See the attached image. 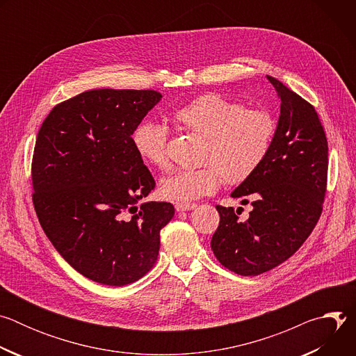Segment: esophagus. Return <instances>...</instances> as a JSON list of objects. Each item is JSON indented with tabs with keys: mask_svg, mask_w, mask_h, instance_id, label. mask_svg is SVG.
I'll return each mask as SVG.
<instances>
[{
	"mask_svg": "<svg viewBox=\"0 0 356 356\" xmlns=\"http://www.w3.org/2000/svg\"><path fill=\"white\" fill-rule=\"evenodd\" d=\"M195 207H197V204H194V202H177V204L175 206L176 211H179V213L194 210Z\"/></svg>",
	"mask_w": 356,
	"mask_h": 356,
	"instance_id": "obj_1",
	"label": "esophagus"
}]
</instances>
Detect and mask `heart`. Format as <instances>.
<instances>
[{"mask_svg":"<svg viewBox=\"0 0 356 356\" xmlns=\"http://www.w3.org/2000/svg\"><path fill=\"white\" fill-rule=\"evenodd\" d=\"M173 120L180 128L201 136L198 169H181L161 183L163 198L187 202L220 188L224 179L238 184L261 166L272 145L276 121L264 108H243L220 94H202L177 108ZM169 131L158 122H142L132 134L139 158L158 169L169 165Z\"/></svg>","mask_w":356,"mask_h":356,"instance_id":"1","label":"heart"}]
</instances>
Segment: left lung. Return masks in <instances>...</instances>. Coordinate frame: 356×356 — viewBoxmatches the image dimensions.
Segmentation results:
<instances>
[{"instance_id": "8db88e82", "label": "left lung", "mask_w": 356, "mask_h": 356, "mask_svg": "<svg viewBox=\"0 0 356 356\" xmlns=\"http://www.w3.org/2000/svg\"><path fill=\"white\" fill-rule=\"evenodd\" d=\"M280 117L261 166L234 191L250 197L253 210L239 220L238 210L217 206L220 225L211 249L227 269L258 276L284 261L314 229L327 190L328 143L314 107L275 77ZM241 209V207H239Z\"/></svg>"}]
</instances>
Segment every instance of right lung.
I'll return each instance as SVG.
<instances>
[{"mask_svg":"<svg viewBox=\"0 0 356 356\" xmlns=\"http://www.w3.org/2000/svg\"><path fill=\"white\" fill-rule=\"evenodd\" d=\"M162 98L155 90L84 91L43 121L33 150V206L62 258L90 280L125 286L155 265L170 202L155 188L132 134Z\"/></svg>","mask_w":356,"mask_h":356,"instance_id":"obj_1","label":"right lung"}]
</instances>
